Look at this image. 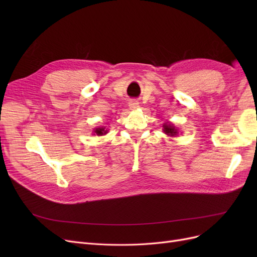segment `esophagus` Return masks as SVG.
<instances>
[{
	"instance_id": "esophagus-1",
	"label": "esophagus",
	"mask_w": 257,
	"mask_h": 257,
	"mask_svg": "<svg viewBox=\"0 0 257 257\" xmlns=\"http://www.w3.org/2000/svg\"><path fill=\"white\" fill-rule=\"evenodd\" d=\"M128 106L132 108V109H136V108H138V106H139V103L136 99H131L128 103Z\"/></svg>"
}]
</instances>
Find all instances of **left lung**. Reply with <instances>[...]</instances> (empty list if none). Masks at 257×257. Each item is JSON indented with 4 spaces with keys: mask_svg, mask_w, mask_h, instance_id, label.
<instances>
[{
    "mask_svg": "<svg viewBox=\"0 0 257 257\" xmlns=\"http://www.w3.org/2000/svg\"><path fill=\"white\" fill-rule=\"evenodd\" d=\"M164 132L167 135H170V136L177 135V130L173 125H164Z\"/></svg>",
    "mask_w": 257,
    "mask_h": 257,
    "instance_id": "obj_1",
    "label": "left lung"
}]
</instances>
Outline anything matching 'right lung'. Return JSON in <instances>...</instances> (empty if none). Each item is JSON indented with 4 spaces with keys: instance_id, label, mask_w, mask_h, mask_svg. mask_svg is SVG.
<instances>
[{
    "instance_id": "1",
    "label": "right lung",
    "mask_w": 257,
    "mask_h": 257,
    "mask_svg": "<svg viewBox=\"0 0 257 257\" xmlns=\"http://www.w3.org/2000/svg\"><path fill=\"white\" fill-rule=\"evenodd\" d=\"M95 133H96L97 135H103V134H106V131H105V128H103V127H98V128L95 130Z\"/></svg>"
}]
</instances>
